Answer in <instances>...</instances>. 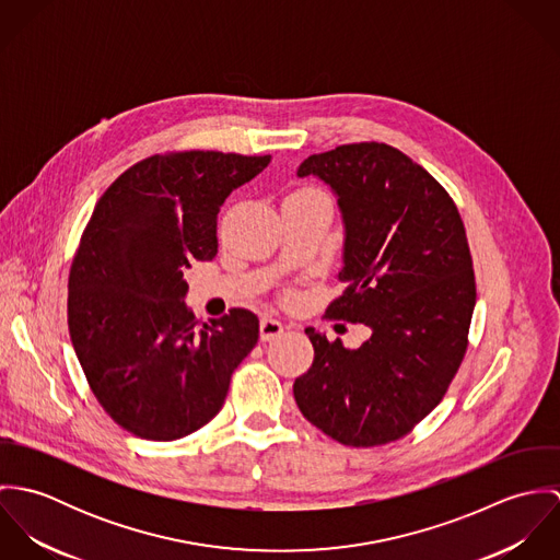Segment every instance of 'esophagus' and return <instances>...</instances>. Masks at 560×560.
Segmentation results:
<instances>
[{
    "mask_svg": "<svg viewBox=\"0 0 560 560\" xmlns=\"http://www.w3.org/2000/svg\"><path fill=\"white\" fill-rule=\"evenodd\" d=\"M282 334H284V323L282 320H278L276 317H262L260 319V340L269 342V340H273Z\"/></svg>",
    "mask_w": 560,
    "mask_h": 560,
    "instance_id": "obj_1",
    "label": "esophagus"
}]
</instances>
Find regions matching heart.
<instances>
[{
  "mask_svg": "<svg viewBox=\"0 0 560 560\" xmlns=\"http://www.w3.org/2000/svg\"><path fill=\"white\" fill-rule=\"evenodd\" d=\"M291 196H323V194H320L319 189H315V187H300Z\"/></svg>",
  "mask_w": 560,
  "mask_h": 560,
  "instance_id": "b5f03b06",
  "label": "heart"
}]
</instances>
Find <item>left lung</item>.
<instances>
[{"instance_id": "8db88e82", "label": "left lung", "mask_w": 560, "mask_h": 560, "mask_svg": "<svg viewBox=\"0 0 560 560\" xmlns=\"http://www.w3.org/2000/svg\"><path fill=\"white\" fill-rule=\"evenodd\" d=\"M298 174L329 183L345 220L347 287L325 319L373 334L347 349L308 327L315 360L293 395L345 446L395 442L444 399L468 351L477 280L464 220L422 165L384 142L311 155Z\"/></svg>"}]
</instances>
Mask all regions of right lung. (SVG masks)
Wrapping results in <instances>:
<instances>
[{
    "label": "right lung",
    "instance_id": "right-lung-1",
    "mask_svg": "<svg viewBox=\"0 0 560 560\" xmlns=\"http://www.w3.org/2000/svg\"><path fill=\"white\" fill-rule=\"evenodd\" d=\"M271 155L170 151L125 170L98 198L69 273V331L90 390L125 431L170 442L222 409L258 342L245 308L200 323L183 271L218 254V213Z\"/></svg>",
    "mask_w": 560,
    "mask_h": 560
}]
</instances>
